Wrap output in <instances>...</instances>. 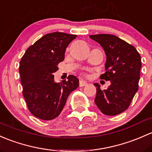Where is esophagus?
Here are the masks:
<instances>
[{"label": "esophagus", "mask_w": 152, "mask_h": 152, "mask_svg": "<svg viewBox=\"0 0 152 152\" xmlns=\"http://www.w3.org/2000/svg\"><path fill=\"white\" fill-rule=\"evenodd\" d=\"M87 84H88L87 82H86L85 80H80V82H79L80 87H83V86H86Z\"/></svg>", "instance_id": "esophagus-1"}]
</instances>
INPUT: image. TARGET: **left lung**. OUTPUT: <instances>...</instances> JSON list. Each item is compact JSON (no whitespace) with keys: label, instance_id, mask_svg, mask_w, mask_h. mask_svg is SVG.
<instances>
[{"label":"left lung","instance_id":"obj_1","mask_svg":"<svg viewBox=\"0 0 152 152\" xmlns=\"http://www.w3.org/2000/svg\"><path fill=\"white\" fill-rule=\"evenodd\" d=\"M91 39L103 48L107 56L105 73L101 79L110 80V86L102 90L96 86L95 104L102 113L115 115L129 107L138 90L141 58L132 45L112 34L91 35Z\"/></svg>","mask_w":152,"mask_h":152}]
</instances>
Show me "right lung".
I'll list each match as a JSON object with an SVG mask.
<instances>
[{
  "mask_svg": "<svg viewBox=\"0 0 152 152\" xmlns=\"http://www.w3.org/2000/svg\"><path fill=\"white\" fill-rule=\"evenodd\" d=\"M76 37L62 32L46 34L28 48L20 61L23 95L30 112L37 118L48 121L58 116L69 95L79 86L75 76L56 83L53 75L64 59L67 46Z\"/></svg>",
  "mask_w": 152,
  "mask_h": 152,
  "instance_id": "obj_1",
  "label": "right lung"
}]
</instances>
